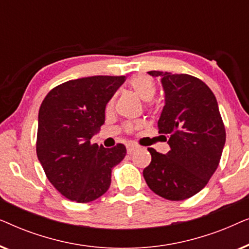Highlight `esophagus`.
<instances>
[{
    "instance_id": "34e87169",
    "label": "esophagus",
    "mask_w": 249,
    "mask_h": 249,
    "mask_svg": "<svg viewBox=\"0 0 249 249\" xmlns=\"http://www.w3.org/2000/svg\"><path fill=\"white\" fill-rule=\"evenodd\" d=\"M138 148H139V146H137V145L129 144L127 146V153H128V154H132V153H134L136 149H138Z\"/></svg>"
}]
</instances>
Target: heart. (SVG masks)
<instances>
[{
  "label": "heart",
  "mask_w": 249,
  "mask_h": 249,
  "mask_svg": "<svg viewBox=\"0 0 249 249\" xmlns=\"http://www.w3.org/2000/svg\"><path fill=\"white\" fill-rule=\"evenodd\" d=\"M130 86L135 93L142 98V101H152L156 93V87L154 80L146 74H138L130 80ZM113 107V100H111L107 104V110H111Z\"/></svg>",
  "instance_id": "b5f03b06"
}]
</instances>
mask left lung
<instances>
[{
    "label": "left lung",
    "mask_w": 249,
    "mask_h": 249,
    "mask_svg": "<svg viewBox=\"0 0 249 249\" xmlns=\"http://www.w3.org/2000/svg\"><path fill=\"white\" fill-rule=\"evenodd\" d=\"M161 78L165 105L159 134L169 138L170 151L148 148L152 161L144 169L145 181L169 200H183L200 192L215 172L226 144V129L213 91L198 78L149 71Z\"/></svg>",
    "instance_id": "1"
}]
</instances>
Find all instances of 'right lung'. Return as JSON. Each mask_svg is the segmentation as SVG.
I'll return each mask as SVG.
<instances>
[{
	"label": "right lung",
	"instance_id": "obj_1",
	"mask_svg": "<svg viewBox=\"0 0 249 249\" xmlns=\"http://www.w3.org/2000/svg\"><path fill=\"white\" fill-rule=\"evenodd\" d=\"M124 76H93L53 88L38 112L36 152L50 182L68 199L88 203L107 193L125 146L91 144L105 121V107Z\"/></svg>",
	"mask_w": 249,
	"mask_h": 249
}]
</instances>
